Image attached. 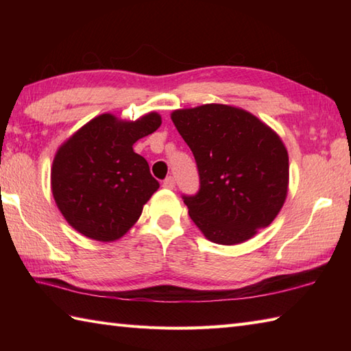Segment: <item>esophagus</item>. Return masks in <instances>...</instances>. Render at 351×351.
<instances>
[{
  "instance_id": "esophagus-1",
  "label": "esophagus",
  "mask_w": 351,
  "mask_h": 351,
  "mask_svg": "<svg viewBox=\"0 0 351 351\" xmlns=\"http://www.w3.org/2000/svg\"><path fill=\"white\" fill-rule=\"evenodd\" d=\"M175 185H176V182H175V178H173V176H167L166 180L162 181V187H164V189L173 190V189H175Z\"/></svg>"
}]
</instances>
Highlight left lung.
Returning a JSON list of instances; mask_svg holds the SVG:
<instances>
[{
	"label": "left lung",
	"mask_w": 351,
	"mask_h": 351,
	"mask_svg": "<svg viewBox=\"0 0 351 351\" xmlns=\"http://www.w3.org/2000/svg\"><path fill=\"white\" fill-rule=\"evenodd\" d=\"M195 155L196 195H182L196 226L217 244H238L267 228L285 202L288 152L278 134L241 108L206 104L171 113Z\"/></svg>",
	"instance_id": "8db88e82"
}]
</instances>
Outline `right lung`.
Segmentation results:
<instances>
[{
  "mask_svg": "<svg viewBox=\"0 0 351 351\" xmlns=\"http://www.w3.org/2000/svg\"><path fill=\"white\" fill-rule=\"evenodd\" d=\"M160 125L156 113L136 122L101 114L58 149L51 187L58 210L72 228L92 240L113 241L138 220L160 182L132 145Z\"/></svg>",
  "mask_w": 351,
  "mask_h": 351,
  "instance_id": "1",
  "label": "right lung"
}]
</instances>
